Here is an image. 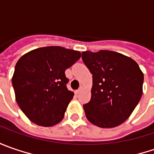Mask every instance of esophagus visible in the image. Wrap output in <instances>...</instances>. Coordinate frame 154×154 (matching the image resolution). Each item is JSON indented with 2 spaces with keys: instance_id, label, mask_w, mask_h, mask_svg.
<instances>
[{
  "instance_id": "1",
  "label": "esophagus",
  "mask_w": 154,
  "mask_h": 154,
  "mask_svg": "<svg viewBox=\"0 0 154 154\" xmlns=\"http://www.w3.org/2000/svg\"><path fill=\"white\" fill-rule=\"evenodd\" d=\"M81 90H82V87L80 86V88H79V89H78V90H76V91H75V93H76V94L80 93V91H81Z\"/></svg>"
}]
</instances>
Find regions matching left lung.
I'll return each mask as SVG.
<instances>
[{
	"label": "left lung",
	"mask_w": 154,
	"mask_h": 154,
	"mask_svg": "<svg viewBox=\"0 0 154 154\" xmlns=\"http://www.w3.org/2000/svg\"><path fill=\"white\" fill-rule=\"evenodd\" d=\"M92 74V98L83 105L87 120L100 128H114L130 116L142 95L144 74L137 62L111 51L82 52Z\"/></svg>",
	"instance_id": "1"
}]
</instances>
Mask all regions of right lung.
<instances>
[{
    "mask_svg": "<svg viewBox=\"0 0 154 154\" xmlns=\"http://www.w3.org/2000/svg\"><path fill=\"white\" fill-rule=\"evenodd\" d=\"M80 51L47 46L28 52L15 65L12 84L15 98L30 121L51 127L62 121L74 92L68 90L66 69L80 59Z\"/></svg>",
    "mask_w": 154,
    "mask_h": 154,
    "instance_id": "right-lung-1",
    "label": "right lung"
}]
</instances>
